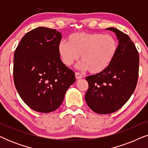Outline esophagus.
<instances>
[{
	"instance_id": "34e87169",
	"label": "esophagus",
	"mask_w": 148,
	"mask_h": 148,
	"mask_svg": "<svg viewBox=\"0 0 148 148\" xmlns=\"http://www.w3.org/2000/svg\"><path fill=\"white\" fill-rule=\"evenodd\" d=\"M75 77L77 79H82L83 77V76H82V75L80 73L77 72V73H75Z\"/></svg>"
}]
</instances>
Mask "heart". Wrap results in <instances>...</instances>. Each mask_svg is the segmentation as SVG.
Returning <instances> with one entry per match:
<instances>
[{
  "label": "heart",
  "instance_id": "obj_1",
  "mask_svg": "<svg viewBox=\"0 0 148 148\" xmlns=\"http://www.w3.org/2000/svg\"><path fill=\"white\" fill-rule=\"evenodd\" d=\"M119 50L117 40L112 35L100 33L77 32L71 34L68 42L60 41L58 52L62 61L70 66L78 61L79 67L90 73L98 74L106 71L116 57Z\"/></svg>",
  "mask_w": 148,
  "mask_h": 148
}]
</instances>
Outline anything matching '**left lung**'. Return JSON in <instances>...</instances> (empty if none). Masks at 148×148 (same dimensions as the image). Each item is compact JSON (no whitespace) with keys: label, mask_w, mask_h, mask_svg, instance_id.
I'll return each mask as SVG.
<instances>
[{"label":"left lung","mask_w":148,"mask_h":148,"mask_svg":"<svg viewBox=\"0 0 148 148\" xmlns=\"http://www.w3.org/2000/svg\"><path fill=\"white\" fill-rule=\"evenodd\" d=\"M119 40V50L110 66L101 73L86 77L89 88L85 99L94 112L110 114L120 109L130 98L136 88L139 56L131 38L114 27Z\"/></svg>","instance_id":"left-lung-1"}]
</instances>
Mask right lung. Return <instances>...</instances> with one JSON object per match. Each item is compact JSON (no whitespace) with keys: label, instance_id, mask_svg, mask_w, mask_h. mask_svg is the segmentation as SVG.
I'll use <instances>...</instances> for the list:
<instances>
[{"label":"right lung","instance_id":"add662e5","mask_svg":"<svg viewBox=\"0 0 148 148\" xmlns=\"http://www.w3.org/2000/svg\"><path fill=\"white\" fill-rule=\"evenodd\" d=\"M61 38L56 29L37 27L22 38L14 54L15 88L23 102L37 112L56 110L75 82V73L58 54Z\"/></svg>","mask_w":148,"mask_h":148}]
</instances>
